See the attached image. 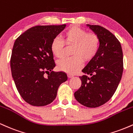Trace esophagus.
Here are the masks:
<instances>
[{
  "instance_id": "34e87169",
  "label": "esophagus",
  "mask_w": 133,
  "mask_h": 133,
  "mask_svg": "<svg viewBox=\"0 0 133 133\" xmlns=\"http://www.w3.org/2000/svg\"><path fill=\"white\" fill-rule=\"evenodd\" d=\"M73 76L72 74H68V77H69V78H71V77H73Z\"/></svg>"
}]
</instances>
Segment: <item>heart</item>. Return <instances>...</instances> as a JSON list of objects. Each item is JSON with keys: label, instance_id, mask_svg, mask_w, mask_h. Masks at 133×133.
Wrapping results in <instances>:
<instances>
[{"label": "heart", "instance_id": "1", "mask_svg": "<svg viewBox=\"0 0 133 133\" xmlns=\"http://www.w3.org/2000/svg\"><path fill=\"white\" fill-rule=\"evenodd\" d=\"M65 44L72 45V57H64L57 62L58 69L68 73H74L82 67L83 61H92L98 52L100 39L97 35L88 33L78 27H71L62 34V38L56 37L52 41L51 50L55 57L63 56Z\"/></svg>", "mask_w": 133, "mask_h": 133}]
</instances>
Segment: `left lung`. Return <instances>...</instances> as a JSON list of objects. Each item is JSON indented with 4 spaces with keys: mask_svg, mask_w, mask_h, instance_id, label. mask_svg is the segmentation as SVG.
<instances>
[{
    "mask_svg": "<svg viewBox=\"0 0 133 133\" xmlns=\"http://www.w3.org/2000/svg\"><path fill=\"white\" fill-rule=\"evenodd\" d=\"M88 27L98 36L100 47L96 57L83 69L81 86L74 92L76 99L88 108H97L108 101L116 91L123 72V54L118 39L97 25Z\"/></svg>",
    "mask_w": 133,
    "mask_h": 133,
    "instance_id": "8db88e82",
    "label": "left lung"
}]
</instances>
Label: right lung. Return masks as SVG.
<instances>
[{
  "label": "right lung",
  "instance_id": "obj_1",
  "mask_svg": "<svg viewBox=\"0 0 133 133\" xmlns=\"http://www.w3.org/2000/svg\"><path fill=\"white\" fill-rule=\"evenodd\" d=\"M65 25H37L15 41L10 58L12 76L20 95L32 106L51 103L59 86L68 80L65 72L52 71L56 64L51 50L52 41Z\"/></svg>",
  "mask_w": 133,
  "mask_h": 133
}]
</instances>
